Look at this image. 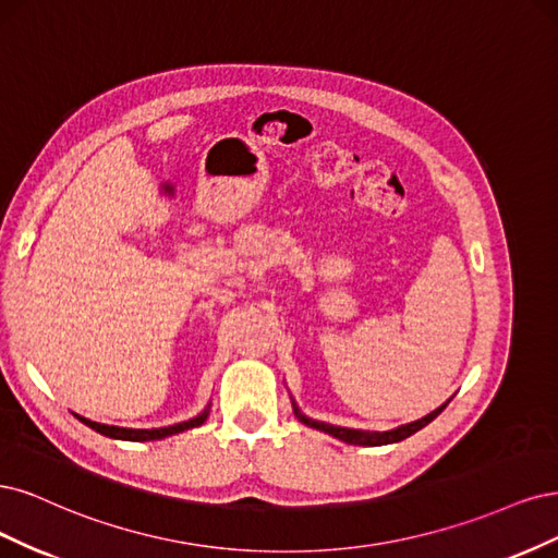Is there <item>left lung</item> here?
I'll list each match as a JSON object with an SVG mask.
<instances>
[{
    "label": "left lung",
    "instance_id": "1",
    "mask_svg": "<svg viewBox=\"0 0 558 558\" xmlns=\"http://www.w3.org/2000/svg\"><path fill=\"white\" fill-rule=\"evenodd\" d=\"M447 403H449V401H447ZM447 403H445V405H447ZM445 405L436 408L434 412H428L426 417H422V420H417V422H410V424H403V426H399V428L385 430V434H366V430L343 428V426H333V424H325V422H315V420H311V417L301 415L299 408H294V412H296V417H299L305 426H313V428H317V430H325V434H329V436H333V438H338V440L350 442V445H364V447L368 445V447H377V445L399 442V440H403V438H408V436H412V434H417L420 428H424L428 422H434V420L440 415V412L445 410Z\"/></svg>",
    "mask_w": 558,
    "mask_h": 558
}]
</instances>
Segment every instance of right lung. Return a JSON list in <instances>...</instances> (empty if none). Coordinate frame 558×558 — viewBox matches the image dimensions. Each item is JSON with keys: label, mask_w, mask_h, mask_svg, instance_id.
<instances>
[{"label": "right lung", "mask_w": 558, "mask_h": 558, "mask_svg": "<svg viewBox=\"0 0 558 558\" xmlns=\"http://www.w3.org/2000/svg\"><path fill=\"white\" fill-rule=\"evenodd\" d=\"M78 417V415H76ZM208 417V410H204L199 417L194 420H187V422H181V424H173V426H165V428H120V426H109V424H97V422H89L85 417H78L83 424H87L89 428H95L97 434L101 436H109V438H118V440H134V442H141V440H159V438H167V436H173V434H181V430H187V428H194V426H202Z\"/></svg>", "instance_id": "add662e5"}]
</instances>
